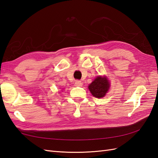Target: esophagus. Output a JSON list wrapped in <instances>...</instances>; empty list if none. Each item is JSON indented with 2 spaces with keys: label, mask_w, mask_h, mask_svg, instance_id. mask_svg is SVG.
<instances>
[{
  "label": "esophagus",
  "mask_w": 158,
  "mask_h": 158,
  "mask_svg": "<svg viewBox=\"0 0 158 158\" xmlns=\"http://www.w3.org/2000/svg\"><path fill=\"white\" fill-rule=\"evenodd\" d=\"M75 83V85L76 86L81 87V86L83 85V82L81 81H79V80H77V81H76Z\"/></svg>",
  "instance_id": "1"
}]
</instances>
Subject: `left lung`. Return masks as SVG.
<instances>
[{
  "label": "left lung",
  "mask_w": 158,
  "mask_h": 158,
  "mask_svg": "<svg viewBox=\"0 0 158 158\" xmlns=\"http://www.w3.org/2000/svg\"><path fill=\"white\" fill-rule=\"evenodd\" d=\"M110 88V82L105 76H98L88 85L90 92L96 98L105 96Z\"/></svg>",
  "instance_id": "8db88e82"
}]
</instances>
